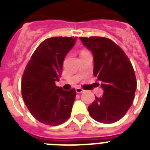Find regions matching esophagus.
Listing matches in <instances>:
<instances>
[{
	"instance_id": "obj_1",
	"label": "esophagus",
	"mask_w": 150,
	"mask_h": 150,
	"mask_svg": "<svg viewBox=\"0 0 150 150\" xmlns=\"http://www.w3.org/2000/svg\"><path fill=\"white\" fill-rule=\"evenodd\" d=\"M75 91H76L77 93H82L84 92V89H81V88H79V87H77V88L75 89Z\"/></svg>"
}]
</instances>
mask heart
Returning a JSON list of instances; mask_svg holds the SVG:
<instances>
[{
	"label": "heart",
	"instance_id": "obj_1",
	"mask_svg": "<svg viewBox=\"0 0 150 150\" xmlns=\"http://www.w3.org/2000/svg\"><path fill=\"white\" fill-rule=\"evenodd\" d=\"M83 52H84V51H83Z\"/></svg>",
	"mask_w": 150,
	"mask_h": 150
}]
</instances>
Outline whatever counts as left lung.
<instances>
[{"label": "left lung", "mask_w": 150, "mask_h": 150, "mask_svg": "<svg viewBox=\"0 0 150 150\" xmlns=\"http://www.w3.org/2000/svg\"><path fill=\"white\" fill-rule=\"evenodd\" d=\"M93 55V75L101 82L103 94L88 107L95 121L111 124L119 121L133 103L137 82L129 59L120 47L100 36L79 37Z\"/></svg>", "instance_id": "8db88e82"}]
</instances>
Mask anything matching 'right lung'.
Masks as SVG:
<instances>
[{
    "label": "right lung",
    "mask_w": 150,
    "mask_h": 150,
    "mask_svg": "<svg viewBox=\"0 0 150 150\" xmlns=\"http://www.w3.org/2000/svg\"><path fill=\"white\" fill-rule=\"evenodd\" d=\"M76 37L57 36L43 41L27 64L22 79V95L32 115L40 122L56 126L71 115L76 92L57 87L63 61Z\"/></svg>",
    "instance_id": "right-lung-1"
}]
</instances>
